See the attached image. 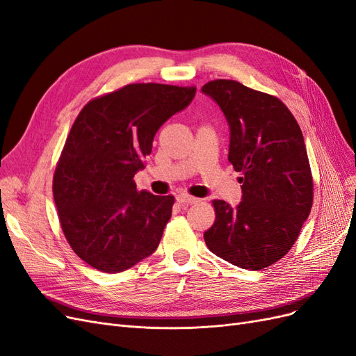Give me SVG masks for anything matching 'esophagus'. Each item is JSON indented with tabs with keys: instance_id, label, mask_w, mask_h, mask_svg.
<instances>
[{
	"instance_id": "1",
	"label": "esophagus",
	"mask_w": 356,
	"mask_h": 356,
	"mask_svg": "<svg viewBox=\"0 0 356 356\" xmlns=\"http://www.w3.org/2000/svg\"><path fill=\"white\" fill-rule=\"evenodd\" d=\"M177 202L181 203V204H193V203L199 202V199L193 197V196H188V195H186V193H181V195L177 196Z\"/></svg>"
}]
</instances>
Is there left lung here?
<instances>
[{
	"label": "left lung",
	"mask_w": 356,
	"mask_h": 356,
	"mask_svg": "<svg viewBox=\"0 0 356 356\" xmlns=\"http://www.w3.org/2000/svg\"><path fill=\"white\" fill-rule=\"evenodd\" d=\"M221 108L230 131L229 161L242 202L213 200L215 222L203 238L209 251L248 270L276 263L297 241L314 202L306 144L291 111L275 96L233 80L202 88Z\"/></svg>",
	"instance_id": "left-lung-1"
}]
</instances>
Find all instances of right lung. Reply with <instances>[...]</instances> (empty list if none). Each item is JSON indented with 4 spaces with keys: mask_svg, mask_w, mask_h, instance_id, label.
Wrapping results in <instances>:
<instances>
[{
    "mask_svg": "<svg viewBox=\"0 0 356 356\" xmlns=\"http://www.w3.org/2000/svg\"><path fill=\"white\" fill-rule=\"evenodd\" d=\"M196 88L139 83L90 101L71 127L53 177L63 234L104 273L127 270L159 246L174 196L138 191L160 126L190 105Z\"/></svg>",
    "mask_w": 356,
    "mask_h": 356,
    "instance_id": "add662e5",
    "label": "right lung"
}]
</instances>
